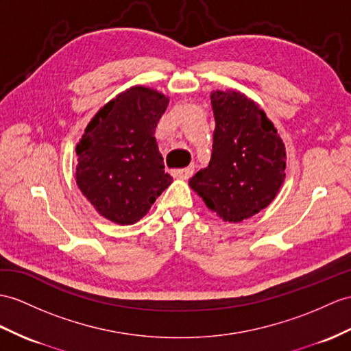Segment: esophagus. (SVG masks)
I'll list each match as a JSON object with an SVG mask.
<instances>
[{
	"mask_svg": "<svg viewBox=\"0 0 351 351\" xmlns=\"http://www.w3.org/2000/svg\"><path fill=\"white\" fill-rule=\"evenodd\" d=\"M193 173V167H187V168H180V169H174L173 171V176L176 178H182V180H186V178H189Z\"/></svg>",
	"mask_w": 351,
	"mask_h": 351,
	"instance_id": "obj_1",
	"label": "esophagus"
}]
</instances>
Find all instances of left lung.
<instances>
[{
    "label": "left lung",
    "instance_id": "obj_1",
    "mask_svg": "<svg viewBox=\"0 0 351 351\" xmlns=\"http://www.w3.org/2000/svg\"><path fill=\"white\" fill-rule=\"evenodd\" d=\"M211 107V159L189 186L220 219L235 223L276 198L286 177V149L265 111L243 93L213 92Z\"/></svg>",
    "mask_w": 351,
    "mask_h": 351
}]
</instances>
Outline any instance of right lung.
Segmentation results:
<instances>
[{
  "label": "right lung",
  "mask_w": 351,
  "mask_h": 351,
  "mask_svg": "<svg viewBox=\"0 0 351 351\" xmlns=\"http://www.w3.org/2000/svg\"><path fill=\"white\" fill-rule=\"evenodd\" d=\"M168 98L135 86L102 107L77 144L75 180L101 216L132 225L173 182L155 130Z\"/></svg>",
  "instance_id": "obj_1"
}]
</instances>
